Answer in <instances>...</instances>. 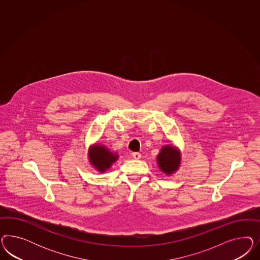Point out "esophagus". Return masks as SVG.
<instances>
[{
    "instance_id": "34e87169",
    "label": "esophagus",
    "mask_w": 260,
    "mask_h": 260,
    "mask_svg": "<svg viewBox=\"0 0 260 260\" xmlns=\"http://www.w3.org/2000/svg\"><path fill=\"white\" fill-rule=\"evenodd\" d=\"M133 157L134 159H140L141 158V153L140 152H134L133 153Z\"/></svg>"
}]
</instances>
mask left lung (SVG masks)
Listing matches in <instances>:
<instances>
[{
	"instance_id": "8db88e82",
	"label": "left lung",
	"mask_w": 260,
	"mask_h": 260,
	"mask_svg": "<svg viewBox=\"0 0 260 260\" xmlns=\"http://www.w3.org/2000/svg\"><path fill=\"white\" fill-rule=\"evenodd\" d=\"M180 160L179 151L173 146H164L157 156L159 168L167 174H171L178 169Z\"/></svg>"
}]
</instances>
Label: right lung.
I'll return each mask as SVG.
<instances>
[{
  "instance_id": "1",
  "label": "right lung",
  "mask_w": 260,
  "mask_h": 260,
  "mask_svg": "<svg viewBox=\"0 0 260 260\" xmlns=\"http://www.w3.org/2000/svg\"><path fill=\"white\" fill-rule=\"evenodd\" d=\"M89 161L95 168L104 173L107 169H109L117 159L118 155L116 153H112L104 146L96 145L94 148L90 149L88 153Z\"/></svg>"
}]
</instances>
